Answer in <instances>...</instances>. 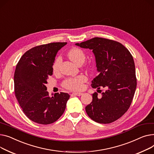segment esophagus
Here are the masks:
<instances>
[{"label":"esophagus","mask_w":154,"mask_h":154,"mask_svg":"<svg viewBox=\"0 0 154 154\" xmlns=\"http://www.w3.org/2000/svg\"><path fill=\"white\" fill-rule=\"evenodd\" d=\"M72 94L79 96H81V95H82V94H83V93H72Z\"/></svg>","instance_id":"1"}]
</instances>
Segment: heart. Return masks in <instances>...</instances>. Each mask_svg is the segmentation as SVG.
<instances>
[{
  "mask_svg": "<svg viewBox=\"0 0 154 154\" xmlns=\"http://www.w3.org/2000/svg\"><path fill=\"white\" fill-rule=\"evenodd\" d=\"M68 58L76 64L80 65L85 61L86 55L84 51L78 47H73L68 52ZM61 63V58L57 57L53 61L52 65V69L54 73H57L59 71L60 66ZM87 80L86 76L80 75L75 77L68 78L65 79L62 84L63 86L69 90H75L79 91L83 88V84Z\"/></svg>",
  "mask_w": 154,
  "mask_h": 154,
  "instance_id": "heart-1",
  "label": "heart"
}]
</instances>
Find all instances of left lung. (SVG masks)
Masks as SVG:
<instances>
[{"label": "left lung", "instance_id": "obj_1", "mask_svg": "<svg viewBox=\"0 0 154 154\" xmlns=\"http://www.w3.org/2000/svg\"><path fill=\"white\" fill-rule=\"evenodd\" d=\"M76 45L93 50L98 75L91 86L106 89L100 98L96 92L93 94L86 112L96 122H113L128 111L135 94L137 78L133 57L122 44L112 40L94 37Z\"/></svg>", "mask_w": 154, "mask_h": 154}]
</instances>
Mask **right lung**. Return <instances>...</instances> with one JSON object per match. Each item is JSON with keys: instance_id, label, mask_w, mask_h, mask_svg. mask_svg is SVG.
<instances>
[{"instance_id": "add662e5", "label": "right lung", "mask_w": 154, "mask_h": 154, "mask_svg": "<svg viewBox=\"0 0 154 154\" xmlns=\"http://www.w3.org/2000/svg\"><path fill=\"white\" fill-rule=\"evenodd\" d=\"M66 42L41 45L26 51L16 66L14 73L15 95L25 116L43 125L57 121L64 112L68 93L47 91V79L53 75L52 65L57 52Z\"/></svg>"}]
</instances>
